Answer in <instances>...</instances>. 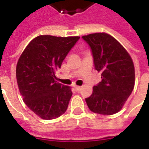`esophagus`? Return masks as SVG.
<instances>
[{
  "label": "esophagus",
  "instance_id": "obj_1",
  "mask_svg": "<svg viewBox=\"0 0 149 149\" xmlns=\"http://www.w3.org/2000/svg\"><path fill=\"white\" fill-rule=\"evenodd\" d=\"M74 90L76 91V92H79V91L81 90V87H80V86H75V87H74Z\"/></svg>",
  "mask_w": 149,
  "mask_h": 149
}]
</instances>
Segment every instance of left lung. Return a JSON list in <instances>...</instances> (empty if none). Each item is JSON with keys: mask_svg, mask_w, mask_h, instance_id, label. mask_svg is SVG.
<instances>
[{"mask_svg": "<svg viewBox=\"0 0 149 149\" xmlns=\"http://www.w3.org/2000/svg\"><path fill=\"white\" fill-rule=\"evenodd\" d=\"M89 45L95 70L102 81L85 98L94 113L113 115L120 111L134 87V66L130 54L112 36L96 33L82 37Z\"/></svg>", "mask_w": 149, "mask_h": 149, "instance_id": "8db88e82", "label": "left lung"}]
</instances>
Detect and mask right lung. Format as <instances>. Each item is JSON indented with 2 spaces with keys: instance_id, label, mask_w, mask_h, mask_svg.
Segmentation results:
<instances>
[{
  "instance_id": "1",
  "label": "right lung",
  "mask_w": 149,
  "mask_h": 149,
  "mask_svg": "<svg viewBox=\"0 0 149 149\" xmlns=\"http://www.w3.org/2000/svg\"><path fill=\"white\" fill-rule=\"evenodd\" d=\"M79 37L40 35L31 41L16 65V79L24 102L44 120L65 112L72 96L71 88L56 83V70Z\"/></svg>"
}]
</instances>
